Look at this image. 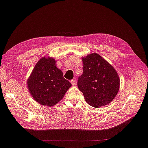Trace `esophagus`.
Wrapping results in <instances>:
<instances>
[{"label": "esophagus", "mask_w": 148, "mask_h": 148, "mask_svg": "<svg viewBox=\"0 0 148 148\" xmlns=\"http://www.w3.org/2000/svg\"><path fill=\"white\" fill-rule=\"evenodd\" d=\"M71 84L73 86H75L76 85V81L75 80V79H72L71 81Z\"/></svg>", "instance_id": "esophagus-1"}]
</instances>
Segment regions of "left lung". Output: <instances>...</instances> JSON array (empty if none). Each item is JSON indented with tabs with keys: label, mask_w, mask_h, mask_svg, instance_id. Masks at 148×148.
<instances>
[{
	"label": "left lung",
	"mask_w": 148,
	"mask_h": 148,
	"mask_svg": "<svg viewBox=\"0 0 148 148\" xmlns=\"http://www.w3.org/2000/svg\"><path fill=\"white\" fill-rule=\"evenodd\" d=\"M83 74L77 86L86 102L94 108L108 105L119 90L120 79L115 69L99 54L92 53L82 58Z\"/></svg>",
	"instance_id": "1"
}]
</instances>
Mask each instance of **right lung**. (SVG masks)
Returning a JSON list of instances; mask_svg holds the SVG:
<instances>
[{
	"label": "right lung",
	"mask_w": 148,
	"mask_h": 148,
	"mask_svg": "<svg viewBox=\"0 0 148 148\" xmlns=\"http://www.w3.org/2000/svg\"><path fill=\"white\" fill-rule=\"evenodd\" d=\"M53 58L43 57L36 64L27 79L31 96L40 105L54 106L60 102L71 83L63 77Z\"/></svg>",
	"instance_id": "obj_1"
}]
</instances>
